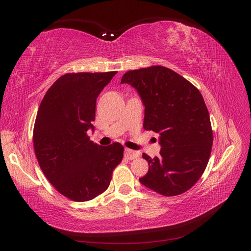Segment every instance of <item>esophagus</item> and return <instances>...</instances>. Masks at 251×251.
<instances>
[{"label": "esophagus", "instance_id": "34e87169", "mask_svg": "<svg viewBox=\"0 0 251 251\" xmlns=\"http://www.w3.org/2000/svg\"><path fill=\"white\" fill-rule=\"evenodd\" d=\"M125 156L127 159H130V160H133V159L137 158L139 156V153H138V151H132L130 149H126L125 150Z\"/></svg>", "mask_w": 251, "mask_h": 251}]
</instances>
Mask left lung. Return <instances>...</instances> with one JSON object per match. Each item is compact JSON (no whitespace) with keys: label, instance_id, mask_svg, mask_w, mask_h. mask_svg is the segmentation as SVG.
<instances>
[{"label":"left lung","instance_id":"left-lung-1","mask_svg":"<svg viewBox=\"0 0 251 251\" xmlns=\"http://www.w3.org/2000/svg\"><path fill=\"white\" fill-rule=\"evenodd\" d=\"M144 105L143 127L160 135V155L151 159L140 183L162 196L183 194L204 173L212 147L209 114L200 91L175 71L153 66L125 73Z\"/></svg>","mask_w":251,"mask_h":251}]
</instances>
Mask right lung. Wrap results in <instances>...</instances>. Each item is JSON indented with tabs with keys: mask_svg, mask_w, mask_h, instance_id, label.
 <instances>
[{
	"mask_svg": "<svg viewBox=\"0 0 251 251\" xmlns=\"http://www.w3.org/2000/svg\"><path fill=\"white\" fill-rule=\"evenodd\" d=\"M117 72L68 73L49 88L40 104L33 146L45 176L68 199L85 202L102 194L124 158L118 142L91 141L96 100Z\"/></svg>",
	"mask_w": 251,
	"mask_h": 251,
	"instance_id": "add662e5",
	"label": "right lung"
}]
</instances>
